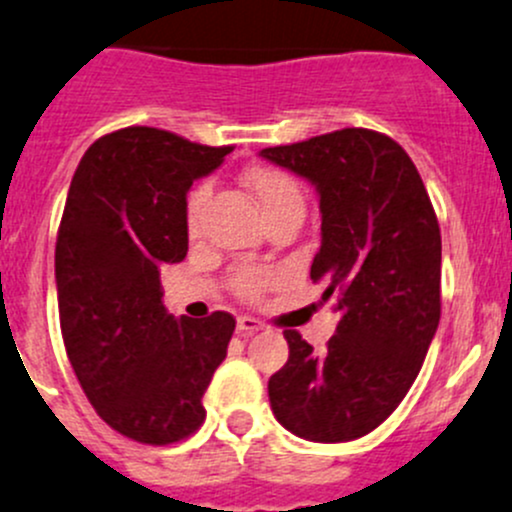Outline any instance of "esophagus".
<instances>
[{
  "mask_svg": "<svg viewBox=\"0 0 512 512\" xmlns=\"http://www.w3.org/2000/svg\"><path fill=\"white\" fill-rule=\"evenodd\" d=\"M236 329H239L241 334H254V332H261V329H263V322H261V320H256V317L241 315L239 320H236Z\"/></svg>",
  "mask_w": 512,
  "mask_h": 512,
  "instance_id": "1",
  "label": "esophagus"
}]
</instances>
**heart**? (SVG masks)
I'll list each match as a JSON object with an SVG mask.
<instances>
[{"mask_svg": "<svg viewBox=\"0 0 512 512\" xmlns=\"http://www.w3.org/2000/svg\"><path fill=\"white\" fill-rule=\"evenodd\" d=\"M246 185L254 192L256 202L261 205L263 217L273 219L276 214L293 210V207H305V197H302L300 185L290 178L285 170L278 168H251L244 175ZM210 188L207 185H197L188 195V205H185V222H188L190 232H195L197 222H200L202 205H205ZM273 283V273L258 271V268H241L232 276V285L239 295L244 298H258L268 285Z\"/></svg>", "mask_w": 512, "mask_h": 512, "instance_id": "1", "label": "heart"}]
</instances>
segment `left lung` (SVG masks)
<instances>
[{
	"label": "left lung",
	"mask_w": 512,
	"mask_h": 512,
	"mask_svg": "<svg viewBox=\"0 0 512 512\" xmlns=\"http://www.w3.org/2000/svg\"><path fill=\"white\" fill-rule=\"evenodd\" d=\"M320 195L322 244L310 278L337 300L339 324L315 351L285 329L288 364L268 381L285 430L349 442L376 430L420 373L439 324L442 236L430 195L403 146L371 129H342L263 148Z\"/></svg>",
	"instance_id": "1"
}]
</instances>
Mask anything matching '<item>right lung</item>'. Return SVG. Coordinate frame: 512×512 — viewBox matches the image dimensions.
I'll list each match as a JSON object with an SVG mask.
<instances>
[{
  "label": "right lung",
  "mask_w": 512,
  "mask_h": 512,
  "mask_svg": "<svg viewBox=\"0 0 512 512\" xmlns=\"http://www.w3.org/2000/svg\"><path fill=\"white\" fill-rule=\"evenodd\" d=\"M229 151L129 126L87 148L70 183L56 241L60 332L92 408L134 442L190 437L227 356L234 317H173L158 268L188 254V190Z\"/></svg>",
  "instance_id": "obj_1"
}]
</instances>
